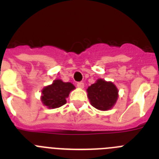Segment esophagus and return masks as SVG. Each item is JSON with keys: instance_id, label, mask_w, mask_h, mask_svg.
<instances>
[{"instance_id": "1", "label": "esophagus", "mask_w": 159, "mask_h": 159, "mask_svg": "<svg viewBox=\"0 0 159 159\" xmlns=\"http://www.w3.org/2000/svg\"><path fill=\"white\" fill-rule=\"evenodd\" d=\"M77 87H78V88H84V84L83 82L77 83Z\"/></svg>"}]
</instances>
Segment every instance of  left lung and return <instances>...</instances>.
<instances>
[{
    "label": "left lung",
    "instance_id": "1",
    "mask_svg": "<svg viewBox=\"0 0 159 159\" xmlns=\"http://www.w3.org/2000/svg\"><path fill=\"white\" fill-rule=\"evenodd\" d=\"M91 104L100 111H107L116 104L118 99V91L116 85L99 79L87 89Z\"/></svg>",
    "mask_w": 159,
    "mask_h": 159
}]
</instances>
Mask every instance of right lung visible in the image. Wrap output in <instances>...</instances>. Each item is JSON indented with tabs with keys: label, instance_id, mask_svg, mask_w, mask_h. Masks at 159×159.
<instances>
[{
	"label": "right lung",
	"instance_id": "obj_1",
	"mask_svg": "<svg viewBox=\"0 0 159 159\" xmlns=\"http://www.w3.org/2000/svg\"><path fill=\"white\" fill-rule=\"evenodd\" d=\"M75 88L71 83H64L61 80H56L52 84L42 90V102L44 106L52 109L60 107L67 102L66 98L68 97L70 92Z\"/></svg>",
	"mask_w": 159,
	"mask_h": 159
}]
</instances>
